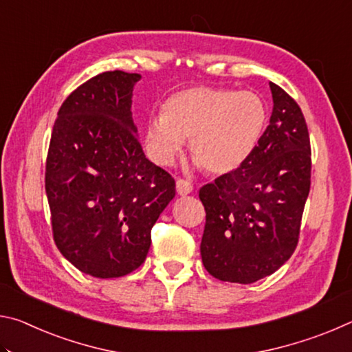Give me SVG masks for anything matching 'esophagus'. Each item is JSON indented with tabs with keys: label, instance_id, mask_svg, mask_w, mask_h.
Segmentation results:
<instances>
[{
	"label": "esophagus",
	"instance_id": "1",
	"mask_svg": "<svg viewBox=\"0 0 352 352\" xmlns=\"http://www.w3.org/2000/svg\"><path fill=\"white\" fill-rule=\"evenodd\" d=\"M177 192L180 195H188L192 192V184L188 180H183V178H178L177 180Z\"/></svg>",
	"mask_w": 352,
	"mask_h": 352
}]
</instances>
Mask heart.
I'll return each instance as SVG.
<instances>
[{"label": "heart", "instance_id": "heart-1", "mask_svg": "<svg viewBox=\"0 0 352 352\" xmlns=\"http://www.w3.org/2000/svg\"><path fill=\"white\" fill-rule=\"evenodd\" d=\"M264 100L252 91L192 87L170 94L162 115L148 118L146 142L155 163L169 166L189 140V152L211 175L234 172L258 146Z\"/></svg>", "mask_w": 352, "mask_h": 352}]
</instances>
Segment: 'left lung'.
I'll list each match as a JSON object with an SVG mask.
<instances>
[{"label": "left lung", "instance_id": "obj_1", "mask_svg": "<svg viewBox=\"0 0 352 352\" xmlns=\"http://www.w3.org/2000/svg\"><path fill=\"white\" fill-rule=\"evenodd\" d=\"M270 90V124L252 155L199 192L206 211L201 262L220 281L256 283L298 245L311 190V140L300 105L276 83Z\"/></svg>", "mask_w": 352, "mask_h": 352}]
</instances>
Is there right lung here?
<instances>
[{
    "label": "right lung",
    "instance_id": "add662e5",
    "mask_svg": "<svg viewBox=\"0 0 352 352\" xmlns=\"http://www.w3.org/2000/svg\"><path fill=\"white\" fill-rule=\"evenodd\" d=\"M136 73L105 71L57 113L45 189L54 242L94 278L129 275L146 261L151 231L175 197V180L146 158L132 118Z\"/></svg>",
    "mask_w": 352,
    "mask_h": 352
}]
</instances>
